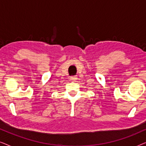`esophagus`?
<instances>
[{
	"instance_id": "esophagus-1",
	"label": "esophagus",
	"mask_w": 146,
	"mask_h": 146,
	"mask_svg": "<svg viewBox=\"0 0 146 146\" xmlns=\"http://www.w3.org/2000/svg\"><path fill=\"white\" fill-rule=\"evenodd\" d=\"M70 79L71 80H76L77 78H76V76H72L70 77Z\"/></svg>"
}]
</instances>
